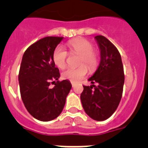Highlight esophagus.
Returning <instances> with one entry per match:
<instances>
[{
	"mask_svg": "<svg viewBox=\"0 0 148 148\" xmlns=\"http://www.w3.org/2000/svg\"><path fill=\"white\" fill-rule=\"evenodd\" d=\"M71 84H72V86H73V87H74V86H75V84L74 82H71Z\"/></svg>",
	"mask_w": 148,
	"mask_h": 148,
	"instance_id": "obj_1",
	"label": "esophagus"
}]
</instances>
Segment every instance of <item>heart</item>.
<instances>
[{
	"label": "heart",
	"instance_id": "1",
	"mask_svg": "<svg viewBox=\"0 0 148 148\" xmlns=\"http://www.w3.org/2000/svg\"><path fill=\"white\" fill-rule=\"evenodd\" d=\"M68 49L72 54L78 55V65L77 68H67L61 73L64 79L70 82H76L85 76L87 73V68L93 70L98 64V55L93 49V44L87 39L79 38L68 41ZM67 53L61 46H57L53 53V61L56 66L63 69L66 66Z\"/></svg>",
	"mask_w": 148,
	"mask_h": 148
}]
</instances>
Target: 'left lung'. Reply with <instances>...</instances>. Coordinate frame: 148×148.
Here are the masks:
<instances>
[{
  "instance_id": "obj_1",
  "label": "left lung",
  "mask_w": 148,
  "mask_h": 148,
  "mask_svg": "<svg viewBox=\"0 0 148 148\" xmlns=\"http://www.w3.org/2000/svg\"><path fill=\"white\" fill-rule=\"evenodd\" d=\"M95 39L100 49V63L95 73L88 79L92 85L83 86L81 101L90 118L104 121L113 115L119 104L125 75L117 48L102 35H97Z\"/></svg>"
}]
</instances>
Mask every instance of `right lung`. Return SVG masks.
I'll list each match as a JSON object with an SVG mask.
<instances>
[{
	"label": "right lung",
	"instance_id": "obj_1",
	"mask_svg": "<svg viewBox=\"0 0 148 148\" xmlns=\"http://www.w3.org/2000/svg\"><path fill=\"white\" fill-rule=\"evenodd\" d=\"M63 37H45L29 46L23 54L18 81L23 104L39 121H49L62 112L72 88L68 80L59 82V70L55 66L53 53ZM51 82L54 88L49 87Z\"/></svg>",
	"mask_w": 148,
	"mask_h": 148
}]
</instances>
